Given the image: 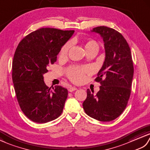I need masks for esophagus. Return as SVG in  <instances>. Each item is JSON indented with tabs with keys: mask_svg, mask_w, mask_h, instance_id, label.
I'll return each mask as SVG.
<instances>
[{
	"mask_svg": "<svg viewBox=\"0 0 150 150\" xmlns=\"http://www.w3.org/2000/svg\"><path fill=\"white\" fill-rule=\"evenodd\" d=\"M78 88L76 87V86H70V88H69V92H72L73 91H76V90H77Z\"/></svg>",
	"mask_w": 150,
	"mask_h": 150,
	"instance_id": "34e87169",
	"label": "esophagus"
}]
</instances>
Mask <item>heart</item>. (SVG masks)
Wrapping results in <instances>:
<instances>
[{
  "instance_id": "1",
  "label": "heart",
  "mask_w": 150,
  "mask_h": 150,
  "mask_svg": "<svg viewBox=\"0 0 150 150\" xmlns=\"http://www.w3.org/2000/svg\"><path fill=\"white\" fill-rule=\"evenodd\" d=\"M71 43H67L60 50L59 52V56L61 58H64L67 56L69 51V49L71 47ZM95 47H98L97 42L92 40H87L85 44V49L86 51H89L90 49L94 48ZM87 71L86 69H82L77 67H73L70 68L69 69V76L73 81L74 82H80L83 79V72Z\"/></svg>"
}]
</instances>
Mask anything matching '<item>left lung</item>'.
Listing matches in <instances>:
<instances>
[{
	"label": "left lung",
	"mask_w": 150,
	"mask_h": 150,
	"mask_svg": "<svg viewBox=\"0 0 150 150\" xmlns=\"http://www.w3.org/2000/svg\"><path fill=\"white\" fill-rule=\"evenodd\" d=\"M101 36L105 59L96 81L99 91L94 95L87 89V97L83 103L85 113L96 120H114L124 111L131 93L134 65L130 48L123 36L115 29L99 26L91 30Z\"/></svg>",
	"instance_id": "8db88e82"
}]
</instances>
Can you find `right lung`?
<instances>
[{
    "label": "right lung",
    "mask_w": 150,
    "mask_h": 150,
    "mask_svg": "<svg viewBox=\"0 0 150 150\" xmlns=\"http://www.w3.org/2000/svg\"><path fill=\"white\" fill-rule=\"evenodd\" d=\"M74 33L41 28L19 43L13 60L12 79L20 107L30 120L45 123L62 114L67 89L56 85L51 90L44 83V74Z\"/></svg>",
    "instance_id": "1"
}]
</instances>
